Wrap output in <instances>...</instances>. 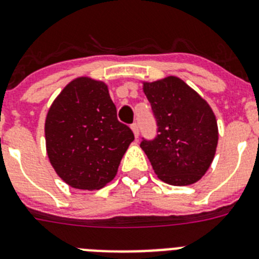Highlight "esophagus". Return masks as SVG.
Instances as JSON below:
<instances>
[{
  "label": "esophagus",
  "mask_w": 259,
  "mask_h": 259,
  "mask_svg": "<svg viewBox=\"0 0 259 259\" xmlns=\"http://www.w3.org/2000/svg\"><path fill=\"white\" fill-rule=\"evenodd\" d=\"M131 130H132V132H134V135H135V137H139V134H140V130H139V124H137V123H134V124L131 125Z\"/></svg>",
  "instance_id": "obj_1"
}]
</instances>
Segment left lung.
I'll return each instance as SVG.
<instances>
[{
  "instance_id": "left-lung-1",
  "label": "left lung",
  "mask_w": 259,
  "mask_h": 259,
  "mask_svg": "<svg viewBox=\"0 0 259 259\" xmlns=\"http://www.w3.org/2000/svg\"><path fill=\"white\" fill-rule=\"evenodd\" d=\"M141 83L157 119L158 135L140 146L158 179L178 187L197 183L217 152L219 134L214 111L178 76Z\"/></svg>"
}]
</instances>
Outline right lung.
I'll list each match as a JSON object with an SVG mask.
<instances>
[{
  "label": "right lung",
  "instance_id": "obj_1",
  "mask_svg": "<svg viewBox=\"0 0 259 259\" xmlns=\"http://www.w3.org/2000/svg\"><path fill=\"white\" fill-rule=\"evenodd\" d=\"M49 162L67 185L81 191L104 188L115 178L128 146L130 127L116 118L107 84L89 76L71 80L45 118Z\"/></svg>",
  "mask_w": 259,
  "mask_h": 259
}]
</instances>
